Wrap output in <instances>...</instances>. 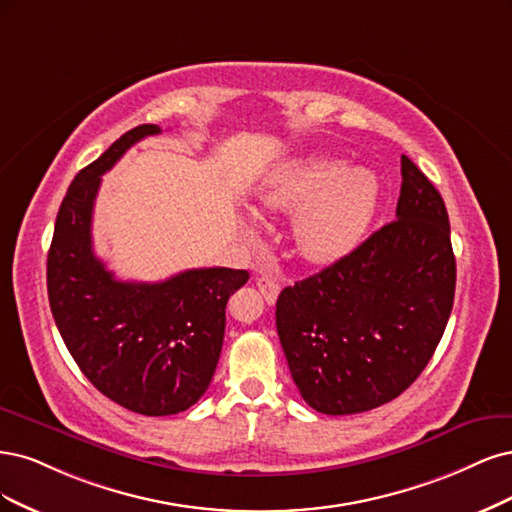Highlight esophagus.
Returning <instances> with one entry per match:
<instances>
[{"instance_id": "1", "label": "esophagus", "mask_w": 512, "mask_h": 512, "mask_svg": "<svg viewBox=\"0 0 512 512\" xmlns=\"http://www.w3.org/2000/svg\"><path fill=\"white\" fill-rule=\"evenodd\" d=\"M257 289L261 291L263 300H266L268 304H274L276 298H278V293H280V283H278V278H274V276H259L257 278Z\"/></svg>"}]
</instances>
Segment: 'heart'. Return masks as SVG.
I'll return each mask as SVG.
<instances>
[{"instance_id": "1", "label": "heart", "mask_w": 512, "mask_h": 512, "mask_svg": "<svg viewBox=\"0 0 512 512\" xmlns=\"http://www.w3.org/2000/svg\"><path fill=\"white\" fill-rule=\"evenodd\" d=\"M274 212H297L295 244L315 263L349 255L364 238L378 204V180L364 168L346 170L329 157H302L278 166L257 193Z\"/></svg>"}]
</instances>
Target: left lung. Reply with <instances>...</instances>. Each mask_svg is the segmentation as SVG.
Masks as SVG:
<instances>
[{"mask_svg": "<svg viewBox=\"0 0 512 512\" xmlns=\"http://www.w3.org/2000/svg\"><path fill=\"white\" fill-rule=\"evenodd\" d=\"M453 298L447 208L402 155L395 221L278 295V338L304 402L355 415L398 398L432 359Z\"/></svg>", "mask_w": 512, "mask_h": 512, "instance_id": "8db88e82", "label": "left lung"}]
</instances>
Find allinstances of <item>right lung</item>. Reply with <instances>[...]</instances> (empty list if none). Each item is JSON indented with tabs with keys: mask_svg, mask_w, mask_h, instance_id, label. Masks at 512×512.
Segmentation results:
<instances>
[{
	"mask_svg": "<svg viewBox=\"0 0 512 512\" xmlns=\"http://www.w3.org/2000/svg\"><path fill=\"white\" fill-rule=\"evenodd\" d=\"M129 129L82 168L65 193L46 261V287L59 334L95 389L131 412L166 417L206 393L225 334V306L249 272L185 270L161 283H125L93 253V204L102 174L129 146L159 134Z\"/></svg>",
	"mask_w": 512,
	"mask_h": 512,
	"instance_id": "1",
	"label": "right lung"
}]
</instances>
